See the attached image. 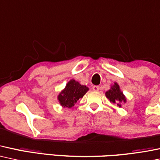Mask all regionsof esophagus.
<instances>
[{"mask_svg":"<svg viewBox=\"0 0 160 160\" xmlns=\"http://www.w3.org/2000/svg\"><path fill=\"white\" fill-rule=\"evenodd\" d=\"M92 89H93L94 91H99V86H93V87L92 88Z\"/></svg>","mask_w":160,"mask_h":160,"instance_id":"obj_1","label":"esophagus"}]
</instances>
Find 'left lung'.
I'll list each match as a JSON object with an SVG mask.
<instances>
[{
  "instance_id": "1",
  "label": "left lung",
  "mask_w": 160,
  "mask_h": 160,
  "mask_svg": "<svg viewBox=\"0 0 160 160\" xmlns=\"http://www.w3.org/2000/svg\"><path fill=\"white\" fill-rule=\"evenodd\" d=\"M106 97L112 103H116L119 108L121 107L122 103L127 102V98L117 82H114L110 89L106 92Z\"/></svg>"
}]
</instances>
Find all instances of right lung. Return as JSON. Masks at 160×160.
I'll list each match as a JSON object with an SVG mask.
<instances>
[{"mask_svg":"<svg viewBox=\"0 0 160 160\" xmlns=\"http://www.w3.org/2000/svg\"><path fill=\"white\" fill-rule=\"evenodd\" d=\"M88 90L89 88L87 86L82 85L75 79H71L58 96V102L62 107L72 108L78 99L84 97Z\"/></svg>","mask_w":160,"mask_h":160,"instance_id":"1","label":"right lung"}]
</instances>
